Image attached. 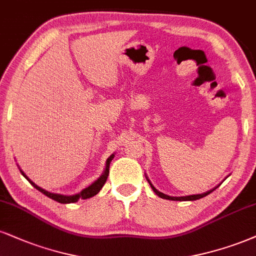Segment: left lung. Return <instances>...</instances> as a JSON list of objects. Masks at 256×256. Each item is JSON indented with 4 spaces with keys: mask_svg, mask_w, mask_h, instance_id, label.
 Instances as JSON below:
<instances>
[{
    "mask_svg": "<svg viewBox=\"0 0 256 256\" xmlns=\"http://www.w3.org/2000/svg\"><path fill=\"white\" fill-rule=\"evenodd\" d=\"M150 182V180H148ZM150 186H152V188H153V191L156 192V194L159 196V197H162V198H165V200H200V198H203V197H205V196H208V194H210L211 192H212L214 190H215V188H214V190H210V191H208V192H205V194H194V196H186V197H171V196H167V194H164L162 192H159L156 190V188H154V186L150 184Z\"/></svg>",
    "mask_w": 256,
    "mask_h": 256,
    "instance_id": "obj_1",
    "label": "left lung"
}]
</instances>
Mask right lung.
<instances>
[{
  "instance_id": "1",
  "label": "right lung",
  "mask_w": 256,
  "mask_h": 256,
  "mask_svg": "<svg viewBox=\"0 0 256 256\" xmlns=\"http://www.w3.org/2000/svg\"><path fill=\"white\" fill-rule=\"evenodd\" d=\"M112 158H114V154H112V156H110L108 158V160H106V171H104L103 174L100 176V178L97 179V180L94 182V184H91V185L89 186V188H84V190L82 191L80 194H74V196H62V194H51V192H48V191L44 190V188H39V186H36V184H34L33 182H32V180H30V179H28V176H27L26 174H24V172L21 171V173H22V176H24V178H26L27 180L30 182V184L34 186V188H36V190H39V191L41 192V194H44L45 196H47V197L52 198V200H54L58 202V203H62V204L76 203V202H77L78 200H86V198L94 197V196H96L97 194H98V192L100 191V188H103V185L106 184V178H108V176H109V165H110V162H112Z\"/></svg>"
}]
</instances>
